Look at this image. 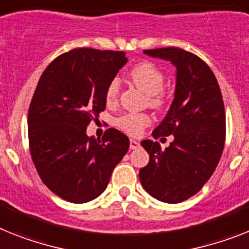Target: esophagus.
Segmentation results:
<instances>
[{"instance_id": "1", "label": "esophagus", "mask_w": 249, "mask_h": 249, "mask_svg": "<svg viewBox=\"0 0 249 249\" xmlns=\"http://www.w3.org/2000/svg\"><path fill=\"white\" fill-rule=\"evenodd\" d=\"M141 147L139 142L134 141V139H130V149H137V148Z\"/></svg>"}]
</instances>
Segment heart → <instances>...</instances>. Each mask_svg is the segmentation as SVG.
I'll return each mask as SVG.
<instances>
[{
  "instance_id": "b5f03b06",
  "label": "heart",
  "mask_w": 249,
  "mask_h": 249,
  "mask_svg": "<svg viewBox=\"0 0 249 249\" xmlns=\"http://www.w3.org/2000/svg\"><path fill=\"white\" fill-rule=\"evenodd\" d=\"M130 77L139 89L149 95V104L154 107L163 105V97L160 91L164 86V74L160 68L149 62H142L131 70ZM120 83L118 78H114L106 87L105 97L108 104H112L118 99ZM150 123L149 116L143 114H125L116 120V125L131 135H139L143 129Z\"/></svg>"
}]
</instances>
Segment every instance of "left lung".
Wrapping results in <instances>:
<instances>
[{
	"mask_svg": "<svg viewBox=\"0 0 249 249\" xmlns=\"http://www.w3.org/2000/svg\"><path fill=\"white\" fill-rule=\"evenodd\" d=\"M144 54L176 67V89L170 110L152 133L172 134L173 141L164 150L158 142H142L149 162L139 179L154 199L177 204L199 192L218 166L225 142L224 102L214 73L197 55L173 47Z\"/></svg>",
	"mask_w": 249,
	"mask_h": 249,
	"instance_id": "8db88e82",
	"label": "left lung"
}]
</instances>
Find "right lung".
<instances>
[{"label": "right lung", "mask_w": 249, "mask_h": 249, "mask_svg": "<svg viewBox=\"0 0 249 249\" xmlns=\"http://www.w3.org/2000/svg\"><path fill=\"white\" fill-rule=\"evenodd\" d=\"M124 52L79 48L52 62L41 74L28 115L30 154L41 181L62 199L91 201L107 187L129 139L114 128L87 137L106 107V87L126 64Z\"/></svg>", "instance_id": "obj_1"}]
</instances>
